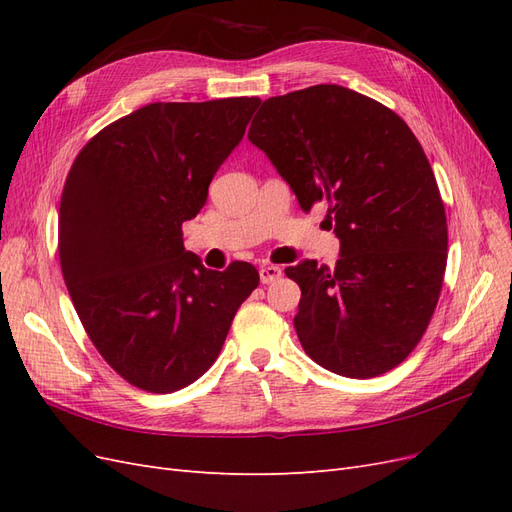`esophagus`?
Masks as SVG:
<instances>
[{"mask_svg": "<svg viewBox=\"0 0 512 512\" xmlns=\"http://www.w3.org/2000/svg\"><path fill=\"white\" fill-rule=\"evenodd\" d=\"M282 277V269L280 267H273V265H267L260 269V282L262 284H273Z\"/></svg>", "mask_w": 512, "mask_h": 512, "instance_id": "obj_1", "label": "esophagus"}]
</instances>
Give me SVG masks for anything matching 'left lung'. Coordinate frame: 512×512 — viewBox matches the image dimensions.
Listing matches in <instances>:
<instances>
[{
  "instance_id": "8db88e82",
  "label": "left lung",
  "mask_w": 512,
  "mask_h": 512,
  "mask_svg": "<svg viewBox=\"0 0 512 512\" xmlns=\"http://www.w3.org/2000/svg\"><path fill=\"white\" fill-rule=\"evenodd\" d=\"M247 138L303 211L329 205L342 243L335 269H286L303 350L346 378L391 371L427 331L446 269V213L421 143L391 108L339 85L265 100Z\"/></svg>"
}]
</instances>
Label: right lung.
<instances>
[{
  "instance_id": "obj_1",
  "label": "right lung",
  "mask_w": 512,
  "mask_h": 512,
  "mask_svg": "<svg viewBox=\"0 0 512 512\" xmlns=\"http://www.w3.org/2000/svg\"><path fill=\"white\" fill-rule=\"evenodd\" d=\"M258 104H147L100 130L70 168L61 273L91 344L138 389L173 393L203 376L260 282L250 262L205 269L181 230L205 207Z\"/></svg>"
}]
</instances>
